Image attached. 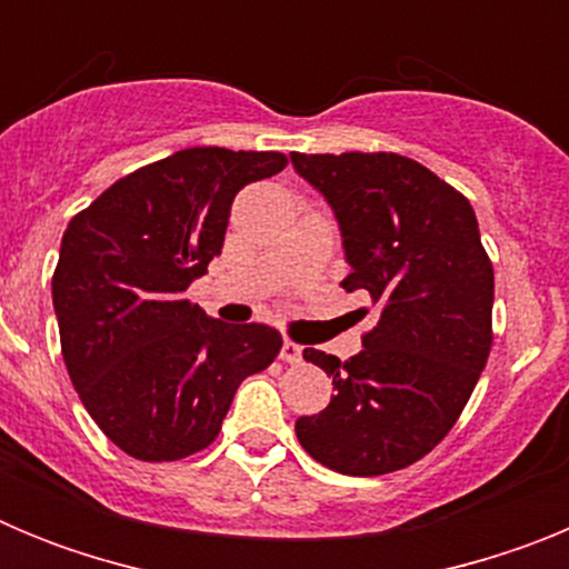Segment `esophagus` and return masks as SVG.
Instances as JSON below:
<instances>
[{
    "instance_id": "esophagus-1",
    "label": "esophagus",
    "mask_w": 569,
    "mask_h": 569,
    "mask_svg": "<svg viewBox=\"0 0 569 569\" xmlns=\"http://www.w3.org/2000/svg\"><path fill=\"white\" fill-rule=\"evenodd\" d=\"M281 361H288V365H299V361H301V347L296 345V341L284 339V345H281Z\"/></svg>"
}]
</instances>
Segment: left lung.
<instances>
[{
  "instance_id": "1",
  "label": "left lung",
  "mask_w": 569,
  "mask_h": 569,
  "mask_svg": "<svg viewBox=\"0 0 569 569\" xmlns=\"http://www.w3.org/2000/svg\"><path fill=\"white\" fill-rule=\"evenodd\" d=\"M339 219L350 276L379 321L339 361L308 347L333 379L296 436L319 465L385 476L425 459L456 425L492 347V264L470 202L399 153H290Z\"/></svg>"
}]
</instances>
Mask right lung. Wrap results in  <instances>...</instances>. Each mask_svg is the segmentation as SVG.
<instances>
[{
  "label": "right lung",
  "mask_w": 569,
  "mask_h": 569,
  "mask_svg": "<svg viewBox=\"0 0 569 569\" xmlns=\"http://www.w3.org/2000/svg\"><path fill=\"white\" fill-rule=\"evenodd\" d=\"M284 164L276 150H179L70 219L53 270L64 367L90 419L133 459L204 450L241 381L279 356V330L210 319L184 290L222 253L236 193Z\"/></svg>",
  "instance_id": "obj_1"
}]
</instances>
